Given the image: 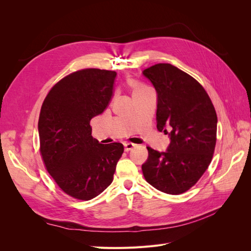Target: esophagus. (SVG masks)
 <instances>
[{
  "label": "esophagus",
  "mask_w": 251,
  "mask_h": 251,
  "mask_svg": "<svg viewBox=\"0 0 251 251\" xmlns=\"http://www.w3.org/2000/svg\"><path fill=\"white\" fill-rule=\"evenodd\" d=\"M124 146H125L126 151H131L134 147H136V144H134V143H132V142H125Z\"/></svg>",
  "instance_id": "1"
}]
</instances>
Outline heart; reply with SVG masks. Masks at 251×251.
Returning a JSON list of instances; mask_svg holds the SVG:
<instances>
[{"label":"heart","mask_w":251,"mask_h":251,"mask_svg":"<svg viewBox=\"0 0 251 251\" xmlns=\"http://www.w3.org/2000/svg\"><path fill=\"white\" fill-rule=\"evenodd\" d=\"M130 85H131V87H132V89H133V94L138 93V92H140L141 90H143L144 88H146L144 86L139 85V83L135 82V81H131V82H130Z\"/></svg>","instance_id":"obj_1"}]
</instances>
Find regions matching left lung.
I'll return each mask as SVG.
<instances>
[{"label": "left lung", "instance_id": "1", "mask_svg": "<svg viewBox=\"0 0 251 251\" xmlns=\"http://www.w3.org/2000/svg\"><path fill=\"white\" fill-rule=\"evenodd\" d=\"M143 75L158 94V131L171 137L166 151L147 147L144 179L165 194H183L199 181L214 156L218 121L215 107L199 81L171 64L151 66Z\"/></svg>", "mask_w": 251, "mask_h": 251}]
</instances>
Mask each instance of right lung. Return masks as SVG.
Wrapping results in <instances>:
<instances>
[{"instance_id":"right-lung-1","label":"right lung","mask_w":251,"mask_h":251,"mask_svg":"<svg viewBox=\"0 0 251 251\" xmlns=\"http://www.w3.org/2000/svg\"><path fill=\"white\" fill-rule=\"evenodd\" d=\"M115 71L88 68L57 81L42 104L40 153L58 187L74 199L88 201L113 181L124 153L119 142L101 144L92 137L90 121L107 108Z\"/></svg>"}]
</instances>
